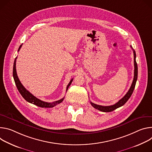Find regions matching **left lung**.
Wrapping results in <instances>:
<instances>
[{
  "mask_svg": "<svg viewBox=\"0 0 152 152\" xmlns=\"http://www.w3.org/2000/svg\"><path fill=\"white\" fill-rule=\"evenodd\" d=\"M130 47L133 49L132 46H130ZM133 55H134V77H133V82L132 83V85H131L129 91L120 100H119L118 102L113 105L108 106H101V105H98V104H94V103L91 102V105L95 109L102 111V112H112V111L115 110L116 109L123 106L127 102L128 99L130 98V97L131 96V95L133 92V90L134 89V87H135V85H136V83H137V78H138V66H137V63L136 61V53L133 49Z\"/></svg>",
  "mask_w": 152,
  "mask_h": 152,
  "instance_id": "obj_1",
  "label": "left lung"
}]
</instances>
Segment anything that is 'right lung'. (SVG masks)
<instances>
[{"label":"right lung","instance_id":"right-lung-1","mask_svg":"<svg viewBox=\"0 0 152 152\" xmlns=\"http://www.w3.org/2000/svg\"><path fill=\"white\" fill-rule=\"evenodd\" d=\"M22 45H21L20 46H19V48L18 49V51H19L20 49L21 48ZM16 58L17 57L15 58V60H14V65H13V72H12V75H13V78H14V81H15V85L17 86V88H18L19 92H20V94H21V95L23 96V98L26 100L28 102L30 103H32L33 104H35L39 107H45V108H48V107H53L54 106H56V105L60 104V103H61L63 99H64V98H61V99L60 100H58V101H56V102H54L53 103H48V102H43V101L40 100V99L36 98L35 96H34L32 94H31L28 90H26L24 86L22 85V84L21 83V82L20 81L19 78H18V74H17V72H16V67H15V63H16ZM73 79H72L69 83L67 85V87H66V91H67V89H68V88L69 87V86L71 85V84L72 81Z\"/></svg>","mask_w":152,"mask_h":152}]
</instances>
